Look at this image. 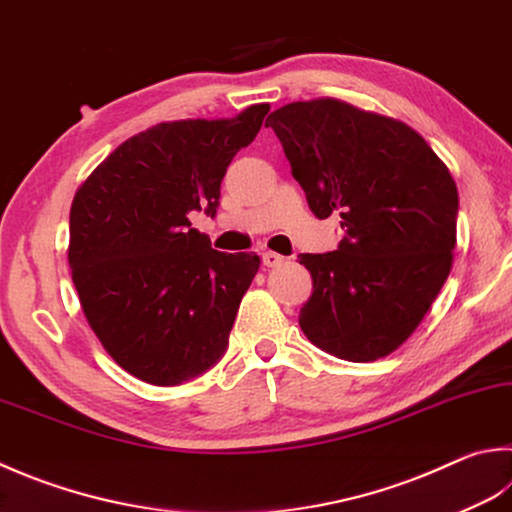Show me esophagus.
<instances>
[{"label": "esophagus", "instance_id": "34e87169", "mask_svg": "<svg viewBox=\"0 0 512 512\" xmlns=\"http://www.w3.org/2000/svg\"><path fill=\"white\" fill-rule=\"evenodd\" d=\"M285 260V256H281V254H276V252H263V263L267 265V267H278Z\"/></svg>", "mask_w": 512, "mask_h": 512}]
</instances>
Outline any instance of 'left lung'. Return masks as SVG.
I'll return each mask as SVG.
<instances>
[{
  "instance_id": "1",
  "label": "left lung",
  "mask_w": 512,
  "mask_h": 512,
  "mask_svg": "<svg viewBox=\"0 0 512 512\" xmlns=\"http://www.w3.org/2000/svg\"><path fill=\"white\" fill-rule=\"evenodd\" d=\"M316 218L341 216L336 252L301 254L312 296L298 323L339 359L376 361L408 341L435 303L457 245L448 167L394 118L321 98L269 115Z\"/></svg>"
}]
</instances>
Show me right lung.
<instances>
[{"mask_svg": "<svg viewBox=\"0 0 512 512\" xmlns=\"http://www.w3.org/2000/svg\"><path fill=\"white\" fill-rule=\"evenodd\" d=\"M267 111L160 122L122 142L75 191L69 265L82 312L140 381L180 385L227 350L260 258L211 249L189 214L216 216L229 162Z\"/></svg>", "mask_w": 512, "mask_h": 512, "instance_id": "right-lung-1", "label": "right lung"}]
</instances>
